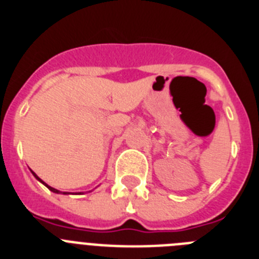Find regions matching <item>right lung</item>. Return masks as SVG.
I'll list each match as a JSON object with an SVG mask.
<instances>
[{"label": "right lung", "instance_id": "right-lung-1", "mask_svg": "<svg viewBox=\"0 0 259 259\" xmlns=\"http://www.w3.org/2000/svg\"><path fill=\"white\" fill-rule=\"evenodd\" d=\"M32 174H33V175H35V178H36V179H38V180H40V182H41V183H42V184H45V183H44V182H42V180H41V179H40V178H38V176H37V175H36V174H35V172H32ZM45 185H47V187H48V188H49V189H50V191H52V192H54V193H61V192H59V191H57V189H54V188H52V187H49V185H48V184H45ZM63 193H65V192H63Z\"/></svg>", "mask_w": 259, "mask_h": 259}]
</instances>
